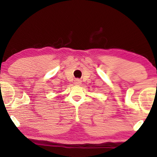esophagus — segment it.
Instances as JSON below:
<instances>
[{"label": "esophagus", "mask_w": 157, "mask_h": 157, "mask_svg": "<svg viewBox=\"0 0 157 157\" xmlns=\"http://www.w3.org/2000/svg\"><path fill=\"white\" fill-rule=\"evenodd\" d=\"M80 83H81V80H79V79H76V80H74V84L80 85Z\"/></svg>", "instance_id": "34e87169"}]
</instances>
